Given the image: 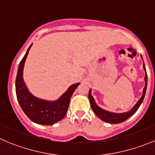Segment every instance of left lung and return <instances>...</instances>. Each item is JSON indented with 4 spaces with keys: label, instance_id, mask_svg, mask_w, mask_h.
Masks as SVG:
<instances>
[{
    "label": "left lung",
    "instance_id": "left-lung-1",
    "mask_svg": "<svg viewBox=\"0 0 155 155\" xmlns=\"http://www.w3.org/2000/svg\"><path fill=\"white\" fill-rule=\"evenodd\" d=\"M143 68H144V69L146 70V68H145L144 66H143ZM144 79H145V81H146V86H145L144 89H143V95H142L140 99L139 100L138 102H137V104L135 105V106L130 111H128V112L127 113H113L108 112V111L101 109V108H100L99 107L97 106V104L95 102V100H94V98H92V95H91V90H89V101H90L91 107H92L93 112L95 113V115H96L99 119H101V120L104 121V122H107V123L118 124L125 121L126 119H128L130 116H131L132 115H134L137 112L138 108L140 107V104H141L142 102H143V99H144V97H145V95H146V88H147V74H146V76H145Z\"/></svg>",
    "mask_w": 155,
    "mask_h": 155
}]
</instances>
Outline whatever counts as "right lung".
<instances>
[{"label": "right lung", "mask_w": 155, "mask_h": 155, "mask_svg": "<svg viewBox=\"0 0 155 155\" xmlns=\"http://www.w3.org/2000/svg\"><path fill=\"white\" fill-rule=\"evenodd\" d=\"M21 60L15 80V92L18 101L24 113L33 122L51 125L64 118L68 111L70 99L79 84H73L58 101H46L39 99L30 93L23 81V68L30 47Z\"/></svg>", "instance_id": "obj_1"}]
</instances>
